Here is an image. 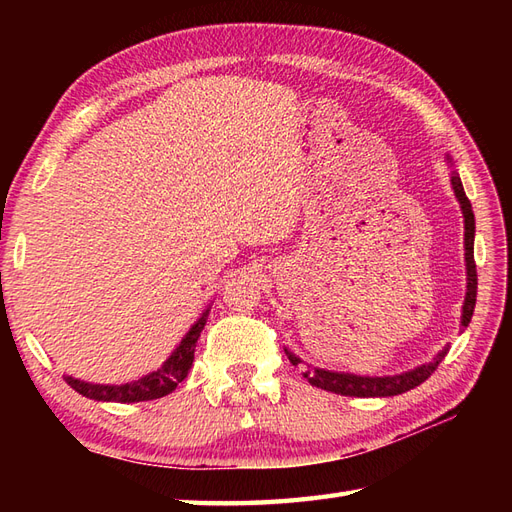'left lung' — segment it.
Segmentation results:
<instances>
[{
	"label": "left lung",
	"instance_id": "1",
	"mask_svg": "<svg viewBox=\"0 0 512 512\" xmlns=\"http://www.w3.org/2000/svg\"><path fill=\"white\" fill-rule=\"evenodd\" d=\"M451 184L455 191V198H458L462 213H464V257H466V297H464V308H462V325L471 323L473 310H475V297H477V268H475V257H473V242H475V215H473V206L466 198L462 180L458 173L451 176ZM449 347L433 358L431 363L420 365L411 372L405 374H396V376H383V378H372V376H354V374H339V372H325V369H317L310 365H301V358H297L292 352L286 350L290 363L295 367H301L303 378L308 380L312 387H319L325 391H332V394H341V396H354V398H387V396H398L405 394L409 389H416L422 385L433 372H436L440 361L447 356Z\"/></svg>",
	"mask_w": 512,
	"mask_h": 512
}]
</instances>
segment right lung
<instances>
[{
    "instance_id": "right-lung-1",
    "label": "right lung",
    "mask_w": 512,
    "mask_h": 512,
    "mask_svg": "<svg viewBox=\"0 0 512 512\" xmlns=\"http://www.w3.org/2000/svg\"><path fill=\"white\" fill-rule=\"evenodd\" d=\"M206 317H209V310L195 321L189 334L184 336L182 343L176 347V352H173L165 361V365L156 369V372H151L125 385H92V383H83L79 378L63 376L65 383H68L74 391H79V394L85 398L107 400V402H143V400H156V398L167 396L189 374V369L193 365L195 343H198L200 332L204 330Z\"/></svg>"
}]
</instances>
